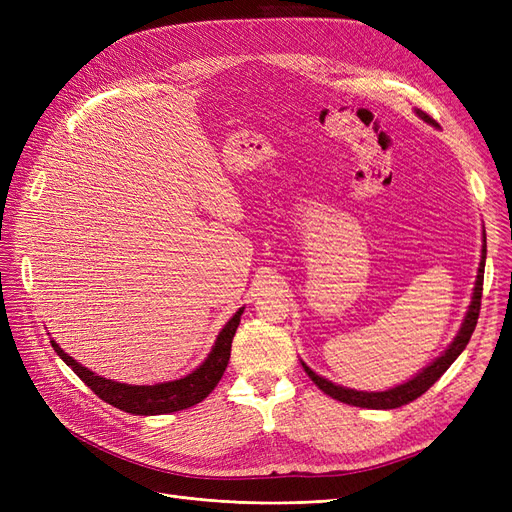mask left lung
<instances>
[{"instance_id": "1", "label": "left lung", "mask_w": 512, "mask_h": 512, "mask_svg": "<svg viewBox=\"0 0 512 512\" xmlns=\"http://www.w3.org/2000/svg\"><path fill=\"white\" fill-rule=\"evenodd\" d=\"M418 117L425 119L431 126H436V121H433L427 113L418 111ZM485 258H487V245H483V260H480V267H478V275H476V286H474V297L470 303V309L466 314V320H463L461 329L457 333V337L453 339V344L448 346V350L438 356L436 361H433L429 367H425L421 374L414 376L412 380H408L406 384H399L395 389L389 391H382V393H363V391H352V389H344V386H337L329 380L320 378L318 374H314L312 369H309L305 363V374L314 380V384L322 393H327L329 397L337 399V401H344V404L350 406H359V408H374V410H393V408H401L410 404L416 397H421L427 389H431V384L436 382L444 371L453 365V361L457 356L463 352V348L468 346L470 337L476 329V320L480 314V297H483V277H485Z\"/></svg>"}]
</instances>
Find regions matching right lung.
Returning a JSON list of instances; mask_svg holds the SVG:
<instances>
[{"mask_svg":"<svg viewBox=\"0 0 512 512\" xmlns=\"http://www.w3.org/2000/svg\"><path fill=\"white\" fill-rule=\"evenodd\" d=\"M241 314H243V307L226 322V327L220 331L218 342H215L213 350L209 352L207 361L196 371H192V374H188L181 380L153 384V386H132V384H121V382L100 378L94 374V371H89L87 367L76 363L72 356H68L55 342H51V346L61 359H64V363L72 367L74 374L79 376L100 399H104L106 404H111L123 412L141 414V416L168 414V412H177V410L196 406L198 401H203L215 386H218L230 359L232 337L237 333Z\"/></svg>","mask_w":512,"mask_h":512,"instance_id":"add662e5","label":"right lung"}]
</instances>
